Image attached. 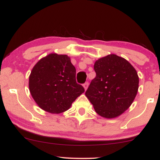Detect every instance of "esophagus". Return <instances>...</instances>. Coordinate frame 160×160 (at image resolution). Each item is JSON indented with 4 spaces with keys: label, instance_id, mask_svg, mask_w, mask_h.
<instances>
[{
    "label": "esophagus",
    "instance_id": "1",
    "mask_svg": "<svg viewBox=\"0 0 160 160\" xmlns=\"http://www.w3.org/2000/svg\"><path fill=\"white\" fill-rule=\"evenodd\" d=\"M88 82H85V83L83 84V88H84V89H85V91L87 90V88H88Z\"/></svg>",
    "mask_w": 160,
    "mask_h": 160
}]
</instances>
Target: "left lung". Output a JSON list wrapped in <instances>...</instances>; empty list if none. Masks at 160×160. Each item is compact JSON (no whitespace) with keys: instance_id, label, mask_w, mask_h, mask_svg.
<instances>
[{"instance_id":"left-lung-1","label":"left lung","mask_w":160,"mask_h":160,"mask_svg":"<svg viewBox=\"0 0 160 160\" xmlns=\"http://www.w3.org/2000/svg\"><path fill=\"white\" fill-rule=\"evenodd\" d=\"M93 68L97 75L91 80L86 96L100 116L113 118L121 116L137 95V71L128 61L115 54L98 59Z\"/></svg>"}]
</instances>
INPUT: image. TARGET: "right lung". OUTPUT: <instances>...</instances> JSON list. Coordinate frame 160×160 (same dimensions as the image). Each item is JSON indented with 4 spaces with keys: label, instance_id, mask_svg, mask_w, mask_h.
<instances>
[{
    "label": "right lung",
    "instance_id": "1",
    "mask_svg": "<svg viewBox=\"0 0 160 160\" xmlns=\"http://www.w3.org/2000/svg\"><path fill=\"white\" fill-rule=\"evenodd\" d=\"M76 69L67 55L50 53L40 59L29 76L30 93L44 111H67L85 90L76 82Z\"/></svg>",
    "mask_w": 160,
    "mask_h": 160
}]
</instances>
